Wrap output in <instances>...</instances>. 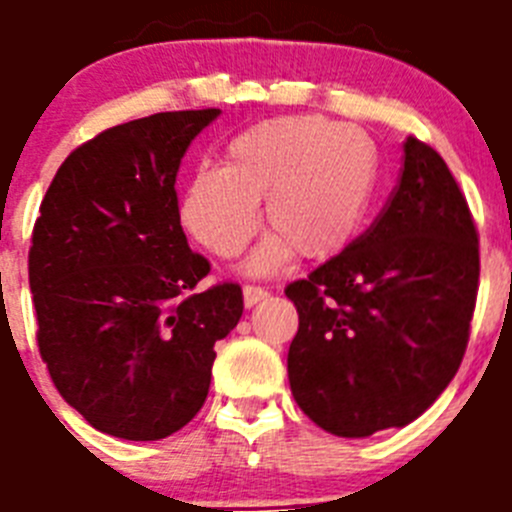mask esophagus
I'll use <instances>...</instances> for the list:
<instances>
[{
	"mask_svg": "<svg viewBox=\"0 0 512 512\" xmlns=\"http://www.w3.org/2000/svg\"><path fill=\"white\" fill-rule=\"evenodd\" d=\"M266 295H269V292L261 287H251V284H248V287H243V302H246V307L259 305L261 300H266Z\"/></svg>",
	"mask_w": 512,
	"mask_h": 512,
	"instance_id": "esophagus-1",
	"label": "esophagus"
}]
</instances>
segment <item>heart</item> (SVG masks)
I'll return each instance as SVG.
<instances>
[{
	"mask_svg": "<svg viewBox=\"0 0 512 512\" xmlns=\"http://www.w3.org/2000/svg\"><path fill=\"white\" fill-rule=\"evenodd\" d=\"M379 179L374 140L351 122L277 117L225 146L223 166H200L179 202L182 225L220 259H233L259 228L264 200L271 233L248 259L251 274L341 253L364 225Z\"/></svg>",
	"mask_w": 512,
	"mask_h": 512,
	"instance_id": "obj_1",
	"label": "heart"
}]
</instances>
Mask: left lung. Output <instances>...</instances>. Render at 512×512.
<instances>
[{
    "mask_svg": "<svg viewBox=\"0 0 512 512\" xmlns=\"http://www.w3.org/2000/svg\"><path fill=\"white\" fill-rule=\"evenodd\" d=\"M374 225L284 292L300 328L289 387L323 431L366 438L431 408L461 364L479 282L472 212L418 138Z\"/></svg>",
    "mask_w": 512,
    "mask_h": 512,
    "instance_id": "left-lung-1",
    "label": "left lung"
}]
</instances>
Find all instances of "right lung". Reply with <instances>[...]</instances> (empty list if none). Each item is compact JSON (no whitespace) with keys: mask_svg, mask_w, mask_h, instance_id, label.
<instances>
[{"mask_svg":"<svg viewBox=\"0 0 512 512\" xmlns=\"http://www.w3.org/2000/svg\"><path fill=\"white\" fill-rule=\"evenodd\" d=\"M220 110L158 112L104 130L53 176L35 220L30 292L40 356L92 428L158 441L210 390L215 343L238 325V284H197L176 202L184 153Z\"/></svg>","mask_w":512,"mask_h":512,"instance_id":"obj_1","label":"right lung"}]
</instances>
